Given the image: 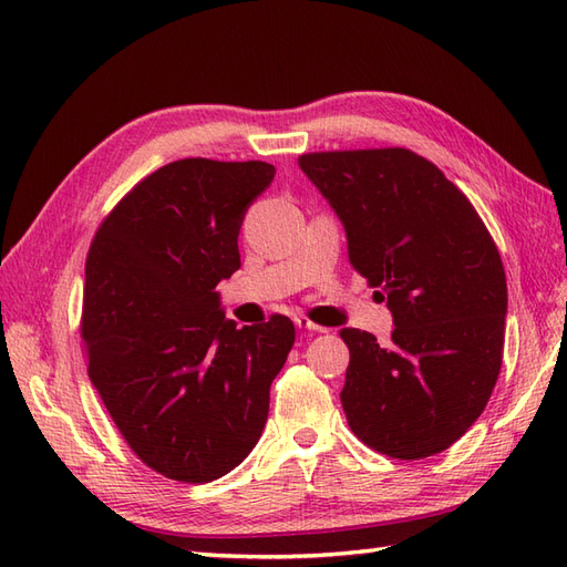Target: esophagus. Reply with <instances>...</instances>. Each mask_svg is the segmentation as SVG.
Returning a JSON list of instances; mask_svg holds the SVG:
<instances>
[{"mask_svg": "<svg viewBox=\"0 0 567 567\" xmlns=\"http://www.w3.org/2000/svg\"><path fill=\"white\" fill-rule=\"evenodd\" d=\"M296 326L298 329H305V331H312V333H326V329L323 326H319V323H312L310 319H307L305 315H298L296 317Z\"/></svg>", "mask_w": 567, "mask_h": 567, "instance_id": "obj_1", "label": "esophagus"}]
</instances>
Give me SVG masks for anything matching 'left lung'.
I'll return each mask as SVG.
<instances>
[{"instance_id": "obj_1", "label": "left lung", "mask_w": 567, "mask_h": 567, "mask_svg": "<svg viewBox=\"0 0 567 567\" xmlns=\"http://www.w3.org/2000/svg\"><path fill=\"white\" fill-rule=\"evenodd\" d=\"M298 165L348 236L350 265L392 315V336L342 329L352 433L392 458L454 444L502 369L506 274L471 200L414 151L307 153Z\"/></svg>"}]
</instances>
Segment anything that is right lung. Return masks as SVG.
<instances>
[{"instance_id": "right-lung-1", "label": "right lung", "mask_w": 567, "mask_h": 567, "mask_svg": "<svg viewBox=\"0 0 567 567\" xmlns=\"http://www.w3.org/2000/svg\"><path fill=\"white\" fill-rule=\"evenodd\" d=\"M274 173L167 163L115 205L87 255L90 381L132 452L179 483H210L252 452L296 342L281 315L238 329L215 290L241 267L238 231Z\"/></svg>"}]
</instances>
